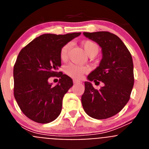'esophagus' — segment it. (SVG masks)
Returning a JSON list of instances; mask_svg holds the SVG:
<instances>
[{
    "mask_svg": "<svg viewBox=\"0 0 149 149\" xmlns=\"http://www.w3.org/2000/svg\"><path fill=\"white\" fill-rule=\"evenodd\" d=\"M73 82L74 84H78V83H81V81H77V80H73Z\"/></svg>",
    "mask_w": 149,
    "mask_h": 149,
    "instance_id": "34e87169",
    "label": "esophagus"
}]
</instances>
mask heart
<instances>
[{"instance_id":"1","label":"heart","mask_w":149,"mask_h":149,"mask_svg":"<svg viewBox=\"0 0 149 149\" xmlns=\"http://www.w3.org/2000/svg\"><path fill=\"white\" fill-rule=\"evenodd\" d=\"M81 45L84 48V51L86 52L88 56H95L98 53L99 48L98 45L95 42L90 40H86L82 42ZM71 44L67 43L66 45L63 46L60 51V58L62 60H65L68 56V50L70 48ZM87 72V68L82 65H75V64H69L66 65L65 68V72L68 74L69 77L74 79H81L82 77L83 74L85 72Z\"/></svg>"}]
</instances>
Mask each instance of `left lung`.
<instances>
[{"instance_id": "obj_1", "label": "left lung", "mask_w": 149, "mask_h": 149, "mask_svg": "<svg viewBox=\"0 0 149 149\" xmlns=\"http://www.w3.org/2000/svg\"><path fill=\"white\" fill-rule=\"evenodd\" d=\"M101 48L102 58L97 68L87 76L85 91L81 97L86 114L96 119L113 116L121 111L130 99L134 86L132 56L116 35L106 31L84 33ZM101 81L104 86L97 91L91 83Z\"/></svg>"}]
</instances>
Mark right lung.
Masks as SVG:
<instances>
[{
  "label": "right lung",
  "mask_w": 149,
  "mask_h": 149,
  "mask_svg": "<svg viewBox=\"0 0 149 149\" xmlns=\"http://www.w3.org/2000/svg\"><path fill=\"white\" fill-rule=\"evenodd\" d=\"M81 33H45L34 39L18 54L13 68L14 96L23 113L38 123H49L59 116L63 96L73 86L70 77L57 72L60 51ZM60 77L56 86L51 77Z\"/></svg>",
  "instance_id": "obj_1"
}]
</instances>
